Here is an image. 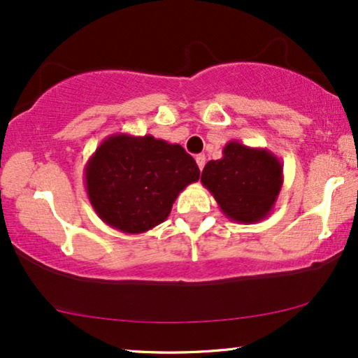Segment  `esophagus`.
<instances>
[{
    "mask_svg": "<svg viewBox=\"0 0 358 358\" xmlns=\"http://www.w3.org/2000/svg\"><path fill=\"white\" fill-rule=\"evenodd\" d=\"M195 161H197V166H199V169L202 171V169H203V166H205V155H199L197 158H195Z\"/></svg>",
    "mask_w": 358,
    "mask_h": 358,
    "instance_id": "esophagus-1",
    "label": "esophagus"
}]
</instances>
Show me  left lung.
Wrapping results in <instances>:
<instances>
[{"mask_svg":"<svg viewBox=\"0 0 358 358\" xmlns=\"http://www.w3.org/2000/svg\"><path fill=\"white\" fill-rule=\"evenodd\" d=\"M200 182L229 220L257 223L273 210L283 185V166L267 148L228 141L220 159L208 161Z\"/></svg>","mask_w":358,"mask_h":358,"instance_id":"obj_1","label":"left lung"}]
</instances>
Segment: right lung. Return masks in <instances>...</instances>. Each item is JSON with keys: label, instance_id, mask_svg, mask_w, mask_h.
<instances>
[{"label": "right lung", "instance_id": "add662e5", "mask_svg": "<svg viewBox=\"0 0 358 358\" xmlns=\"http://www.w3.org/2000/svg\"><path fill=\"white\" fill-rule=\"evenodd\" d=\"M199 166L178 143L151 135L107 136L87 159V199L102 222L138 234L169 217L174 200L197 182Z\"/></svg>", "mask_w": 358, "mask_h": 358}]
</instances>
